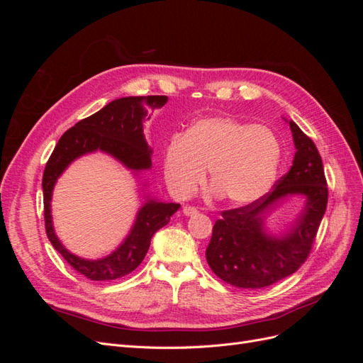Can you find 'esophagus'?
<instances>
[{
  "instance_id": "1",
  "label": "esophagus",
  "mask_w": 363,
  "mask_h": 363,
  "mask_svg": "<svg viewBox=\"0 0 363 363\" xmlns=\"http://www.w3.org/2000/svg\"><path fill=\"white\" fill-rule=\"evenodd\" d=\"M183 213H184L186 216H194V215L199 213V208L192 207V206H184V207H183Z\"/></svg>"
}]
</instances>
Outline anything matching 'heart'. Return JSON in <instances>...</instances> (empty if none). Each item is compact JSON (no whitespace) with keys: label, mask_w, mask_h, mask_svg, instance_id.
<instances>
[{"label":"heart","mask_w":363,"mask_h":363,"mask_svg":"<svg viewBox=\"0 0 363 363\" xmlns=\"http://www.w3.org/2000/svg\"><path fill=\"white\" fill-rule=\"evenodd\" d=\"M280 156V142L265 125L232 116L203 118L184 135L169 138L163 150V177L174 196L188 199L208 167L215 192L230 204L245 206L271 189Z\"/></svg>","instance_id":"heart-1"}]
</instances>
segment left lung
Here are the masks:
<instances>
[{
    "label": "left lung",
    "instance_id": "obj_1",
    "mask_svg": "<svg viewBox=\"0 0 363 363\" xmlns=\"http://www.w3.org/2000/svg\"><path fill=\"white\" fill-rule=\"evenodd\" d=\"M289 127L296 148L289 172L257 201L221 212L223 218L213 225L206 259L215 276L232 286H271L298 269L312 251L327 208V180L313 140L294 121ZM295 193L306 199L297 225L283 240L267 237L261 230L262 215L277 199Z\"/></svg>",
    "mask_w": 363,
    "mask_h": 363
}]
</instances>
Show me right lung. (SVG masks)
<instances>
[{
    "label": "right lung",
    "mask_w": 363,
    "mask_h": 363,
    "mask_svg": "<svg viewBox=\"0 0 363 363\" xmlns=\"http://www.w3.org/2000/svg\"><path fill=\"white\" fill-rule=\"evenodd\" d=\"M167 101L168 96L164 95H148L125 96L108 103L100 112L79 121L65 131L47 162L42 177L45 232L52 247L86 279L95 281L116 280L135 271L147 255L152 235L169 223L180 204L152 200L145 203L123 245L104 259L84 260L71 255L54 235L50 208L54 183L74 159L96 150L108 152L133 171L148 169L151 167V150L145 140L142 123L148 111H156Z\"/></svg>",
    "instance_id": "obj_1"
}]
</instances>
